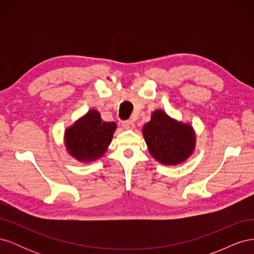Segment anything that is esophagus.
<instances>
[{
	"label": "esophagus",
	"instance_id": "34e87169",
	"mask_svg": "<svg viewBox=\"0 0 254 254\" xmlns=\"http://www.w3.org/2000/svg\"><path fill=\"white\" fill-rule=\"evenodd\" d=\"M122 125H123V127H124V128L127 129V130H131V129L134 128V123H133L132 121H125V122H123Z\"/></svg>",
	"mask_w": 254,
	"mask_h": 254
}]
</instances>
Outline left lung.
<instances>
[{"instance_id":"obj_1","label":"left lung","mask_w":254,"mask_h":254,"mask_svg":"<svg viewBox=\"0 0 254 254\" xmlns=\"http://www.w3.org/2000/svg\"><path fill=\"white\" fill-rule=\"evenodd\" d=\"M148 151L163 165H178L194 152L196 134L188 123L171 118L165 111L157 109L142 129Z\"/></svg>"}]
</instances>
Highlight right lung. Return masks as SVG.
<instances>
[{
    "mask_svg": "<svg viewBox=\"0 0 254 254\" xmlns=\"http://www.w3.org/2000/svg\"><path fill=\"white\" fill-rule=\"evenodd\" d=\"M115 129V122L103 121L95 109L88 111L65 129L64 140L68 155L81 163L101 159L109 147Z\"/></svg>",
    "mask_w": 254,
    "mask_h": 254,
    "instance_id": "obj_1",
    "label": "right lung"
}]
</instances>
